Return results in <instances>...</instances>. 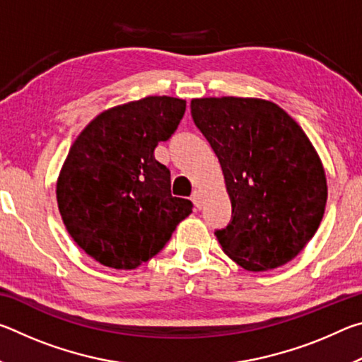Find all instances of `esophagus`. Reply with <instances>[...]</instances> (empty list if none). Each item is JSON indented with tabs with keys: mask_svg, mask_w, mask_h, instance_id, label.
Wrapping results in <instances>:
<instances>
[{
	"mask_svg": "<svg viewBox=\"0 0 362 362\" xmlns=\"http://www.w3.org/2000/svg\"><path fill=\"white\" fill-rule=\"evenodd\" d=\"M192 201H193V204L198 207V209H201V207H203V196H201L199 192H194L193 193Z\"/></svg>",
	"mask_w": 362,
	"mask_h": 362,
	"instance_id": "obj_1",
	"label": "esophagus"
}]
</instances>
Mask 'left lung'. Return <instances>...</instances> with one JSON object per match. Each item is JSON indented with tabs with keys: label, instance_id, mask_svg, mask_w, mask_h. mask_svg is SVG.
<instances>
[{
	"label": "left lung",
	"instance_id": "1",
	"mask_svg": "<svg viewBox=\"0 0 362 362\" xmlns=\"http://www.w3.org/2000/svg\"><path fill=\"white\" fill-rule=\"evenodd\" d=\"M194 124L222 166L231 220L216 236L249 272L291 262L320 228L327 201L321 158L276 103L204 97L189 103Z\"/></svg>",
	"mask_w": 362,
	"mask_h": 362
}]
</instances>
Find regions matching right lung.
<instances>
[{
	"mask_svg": "<svg viewBox=\"0 0 362 362\" xmlns=\"http://www.w3.org/2000/svg\"><path fill=\"white\" fill-rule=\"evenodd\" d=\"M185 107L168 95L122 103L97 115L73 142L57 179L59 212L73 241L103 267H140L192 214V201L170 194L169 169L153 155Z\"/></svg>",
	"mask_w": 362,
	"mask_h": 362,
	"instance_id": "add662e5",
	"label": "right lung"
}]
</instances>
